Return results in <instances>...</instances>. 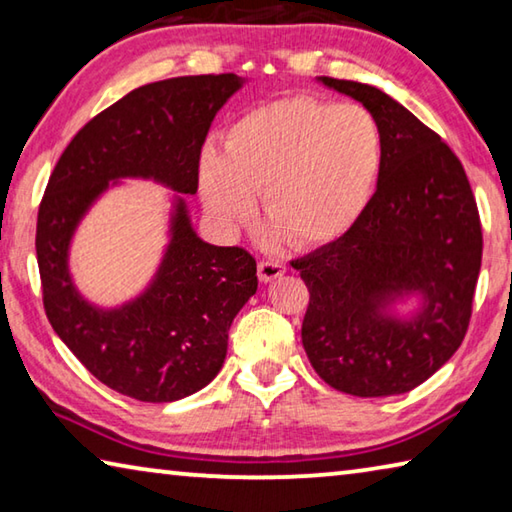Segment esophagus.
<instances>
[{"label": "esophagus", "instance_id": "esophagus-1", "mask_svg": "<svg viewBox=\"0 0 512 512\" xmlns=\"http://www.w3.org/2000/svg\"><path fill=\"white\" fill-rule=\"evenodd\" d=\"M287 273V266L280 262H259L257 264V275L262 282H273L277 277H282Z\"/></svg>", "mask_w": 512, "mask_h": 512}]
</instances>
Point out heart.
Listing matches in <instances>:
<instances>
[{"instance_id": "obj_1", "label": "heart", "mask_w": 512, "mask_h": 512, "mask_svg": "<svg viewBox=\"0 0 512 512\" xmlns=\"http://www.w3.org/2000/svg\"><path fill=\"white\" fill-rule=\"evenodd\" d=\"M384 162V133L368 108L287 97L241 115L225 133L223 155L203 151L198 192L221 230L253 219L262 194L275 237L325 246L366 214Z\"/></svg>"}]
</instances>
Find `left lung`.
<instances>
[{"instance_id": "8db88e82", "label": "left lung", "mask_w": 512, "mask_h": 512, "mask_svg": "<svg viewBox=\"0 0 512 512\" xmlns=\"http://www.w3.org/2000/svg\"><path fill=\"white\" fill-rule=\"evenodd\" d=\"M318 83L377 117L386 162L377 194L348 235L291 262L309 289L302 345L318 377L357 397L413 391L452 359L472 316L481 221L463 164L386 92ZM409 299V315L396 309Z\"/></svg>"}]
</instances>
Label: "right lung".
Here are the masks:
<instances>
[{"label": "right lung", "instance_id": "1", "mask_svg": "<svg viewBox=\"0 0 512 512\" xmlns=\"http://www.w3.org/2000/svg\"><path fill=\"white\" fill-rule=\"evenodd\" d=\"M237 74L142 85L90 119L60 155L38 210L42 300L54 332L101 384L140 402H176L219 375L228 332L257 291L244 248L196 235L183 194H196L207 131L244 88ZM124 177L172 189L170 241L144 292L99 308L75 289L68 248L91 205Z\"/></svg>", "mask_w": 512, "mask_h": 512}]
</instances>
